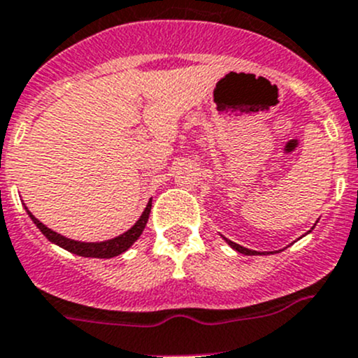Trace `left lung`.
I'll list each match as a JSON object with an SVG mask.
<instances>
[{"instance_id":"left-lung-1","label":"left lung","mask_w":358,"mask_h":358,"mask_svg":"<svg viewBox=\"0 0 358 358\" xmlns=\"http://www.w3.org/2000/svg\"><path fill=\"white\" fill-rule=\"evenodd\" d=\"M315 227V225H313ZM313 227H312V230H313ZM312 230H308V232H312ZM223 239H225V243L229 244L230 248L232 249H236L237 252H243V255H246V256H256V255H265V251H252V249H248V248H244V246H241V244H236V243H232V241H229L227 239V237H223ZM266 255H268V252H266Z\"/></svg>"}]
</instances>
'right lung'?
I'll use <instances>...</instances> for the list:
<instances>
[{"mask_svg":"<svg viewBox=\"0 0 358 358\" xmlns=\"http://www.w3.org/2000/svg\"><path fill=\"white\" fill-rule=\"evenodd\" d=\"M150 208H152V199L147 202V208L143 209L142 216L136 220V223L131 227V229L126 230V232L121 234V236L114 237V239L102 241V243H83V241L69 239V237L62 236V234L55 232V230L43 225V223L39 222V220L36 218L27 208H25V211H27L29 218L32 220V223L41 230V234L50 241V243L57 244V246L66 249V251L72 252V255L85 256V258H114V256H119L124 251H128V249L136 243V239L142 236L143 229H145L147 222H149Z\"/></svg>","mask_w":358,"mask_h":358,"instance_id":"add662e5","label":"right lung"}]
</instances>
